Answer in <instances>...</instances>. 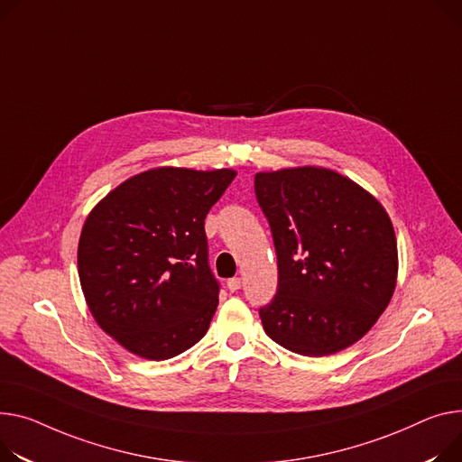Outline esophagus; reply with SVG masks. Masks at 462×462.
<instances>
[{"mask_svg":"<svg viewBox=\"0 0 462 462\" xmlns=\"http://www.w3.org/2000/svg\"><path fill=\"white\" fill-rule=\"evenodd\" d=\"M226 288H228V291H237L241 288V279H239V276H234V279H230L226 282Z\"/></svg>","mask_w":462,"mask_h":462,"instance_id":"34e87169","label":"esophagus"}]
</instances>
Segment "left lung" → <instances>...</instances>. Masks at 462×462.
<instances>
[{
  "instance_id": "1",
  "label": "left lung",
  "mask_w": 462,
  "mask_h": 462,
  "mask_svg": "<svg viewBox=\"0 0 462 462\" xmlns=\"http://www.w3.org/2000/svg\"><path fill=\"white\" fill-rule=\"evenodd\" d=\"M254 191L279 262V291L260 310L265 334L304 356L351 347L397 284L386 209L351 178L316 165L260 171Z\"/></svg>"
}]
</instances>
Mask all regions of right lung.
Here are the masks:
<instances>
[{
    "label": "right lung",
    "instance_id": "right-lung-1",
    "mask_svg": "<svg viewBox=\"0 0 462 462\" xmlns=\"http://www.w3.org/2000/svg\"><path fill=\"white\" fill-rule=\"evenodd\" d=\"M234 169L153 167L87 215L78 274L88 310L116 344L146 360L193 347L219 304L204 219Z\"/></svg>",
    "mask_w": 462,
    "mask_h": 462
}]
</instances>
